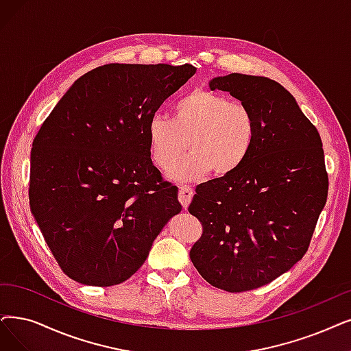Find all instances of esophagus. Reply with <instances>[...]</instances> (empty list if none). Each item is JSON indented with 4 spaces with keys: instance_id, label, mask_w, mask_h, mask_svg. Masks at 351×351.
I'll use <instances>...</instances> for the list:
<instances>
[{
    "instance_id": "1",
    "label": "esophagus",
    "mask_w": 351,
    "mask_h": 351,
    "mask_svg": "<svg viewBox=\"0 0 351 351\" xmlns=\"http://www.w3.org/2000/svg\"><path fill=\"white\" fill-rule=\"evenodd\" d=\"M193 194H194V191L190 186H187V184H180L178 186V200H180L181 204H183L184 208L189 207V204L193 199Z\"/></svg>"
}]
</instances>
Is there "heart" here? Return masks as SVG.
<instances>
[{"label": "heart", "mask_w": 351, "mask_h": 351, "mask_svg": "<svg viewBox=\"0 0 351 351\" xmlns=\"http://www.w3.org/2000/svg\"><path fill=\"white\" fill-rule=\"evenodd\" d=\"M256 119L250 108L228 96L194 90L178 101L173 118L154 114L147 125L152 162L167 170L182 150L188 152L168 171L174 180H197L213 170L228 176L239 168L254 147Z\"/></svg>", "instance_id": "heart-1"}]
</instances>
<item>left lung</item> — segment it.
I'll return each mask as SVG.
<instances>
[{
	"label": "left lung",
	"mask_w": 351,
	"mask_h": 351,
	"mask_svg": "<svg viewBox=\"0 0 351 351\" xmlns=\"http://www.w3.org/2000/svg\"><path fill=\"white\" fill-rule=\"evenodd\" d=\"M256 119V136L236 171L195 187L189 212L203 233L190 259L206 281L228 292L256 289L281 276L310 246L328 194L317 128L278 82L242 73L210 80Z\"/></svg>",
	"instance_id": "8db88e82"
}]
</instances>
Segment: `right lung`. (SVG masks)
<instances>
[{"instance_id":"1","label":"right lung","mask_w":351,"mask_h":351,"mask_svg":"<svg viewBox=\"0 0 351 351\" xmlns=\"http://www.w3.org/2000/svg\"><path fill=\"white\" fill-rule=\"evenodd\" d=\"M194 73L191 64L96 67L41 125L30 160V208L73 281H127L181 212L177 187L151 161L147 125Z\"/></svg>"}]
</instances>
